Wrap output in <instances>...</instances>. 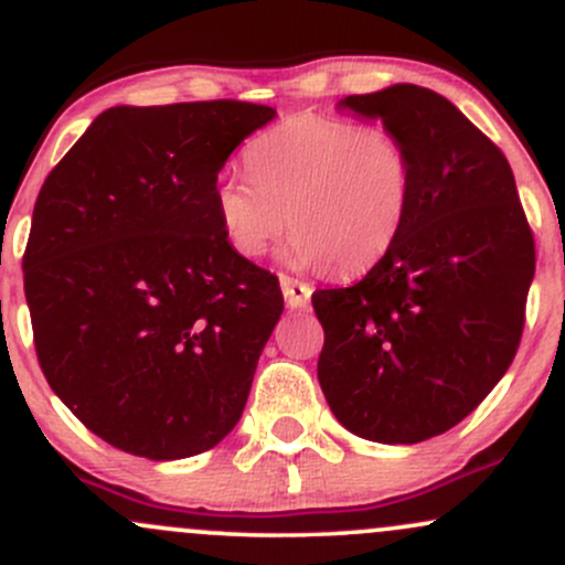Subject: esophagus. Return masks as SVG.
<instances>
[{"mask_svg": "<svg viewBox=\"0 0 565 565\" xmlns=\"http://www.w3.org/2000/svg\"><path fill=\"white\" fill-rule=\"evenodd\" d=\"M278 281H281L284 300H287L289 308H308V302H311V292H313L308 284L297 281L292 276H281Z\"/></svg>", "mask_w": 565, "mask_h": 565, "instance_id": "34e87169", "label": "esophagus"}]
</instances>
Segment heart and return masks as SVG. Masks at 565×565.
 Wrapping results in <instances>:
<instances>
[{"instance_id":"1","label":"heart","mask_w":565,"mask_h":565,"mask_svg":"<svg viewBox=\"0 0 565 565\" xmlns=\"http://www.w3.org/2000/svg\"><path fill=\"white\" fill-rule=\"evenodd\" d=\"M244 163L249 177L214 188L216 220L241 257L268 254L289 227L295 265L356 276L392 249L411 212V152L386 128L306 111L254 136Z\"/></svg>"}]
</instances>
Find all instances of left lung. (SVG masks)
Here are the masks:
<instances>
[{"mask_svg": "<svg viewBox=\"0 0 565 565\" xmlns=\"http://www.w3.org/2000/svg\"><path fill=\"white\" fill-rule=\"evenodd\" d=\"M340 104L405 141L413 201L362 281L313 292L319 383L349 431L413 445L454 429L512 364L534 233L504 152L445 96L392 85Z\"/></svg>", "mask_w": 565, "mask_h": 565, "instance_id": "8db88e82", "label": "left lung"}]
</instances>
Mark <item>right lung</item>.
I'll return each mask as SVG.
<instances>
[{"mask_svg": "<svg viewBox=\"0 0 565 565\" xmlns=\"http://www.w3.org/2000/svg\"><path fill=\"white\" fill-rule=\"evenodd\" d=\"M276 109L111 107L47 173L23 252L40 367L93 434L171 461L244 413L284 311L278 278L227 244L214 188Z\"/></svg>", "mask_w": 565, "mask_h": 565, "instance_id": "right-lung-1", "label": "right lung"}]
</instances>
